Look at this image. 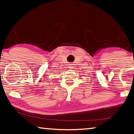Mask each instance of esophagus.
<instances>
[{
  "mask_svg": "<svg viewBox=\"0 0 134 134\" xmlns=\"http://www.w3.org/2000/svg\"><path fill=\"white\" fill-rule=\"evenodd\" d=\"M72 66H70V68H72Z\"/></svg>",
  "mask_w": 134,
  "mask_h": 134,
  "instance_id": "1",
  "label": "esophagus"
}]
</instances>
